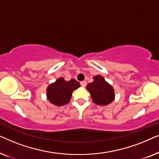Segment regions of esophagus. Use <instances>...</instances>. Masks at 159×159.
<instances>
[{
	"mask_svg": "<svg viewBox=\"0 0 159 159\" xmlns=\"http://www.w3.org/2000/svg\"><path fill=\"white\" fill-rule=\"evenodd\" d=\"M80 84H81V85L82 87H85L86 84H87V82L86 81H82L81 82H80Z\"/></svg>",
	"mask_w": 159,
	"mask_h": 159,
	"instance_id": "esophagus-1",
	"label": "esophagus"
}]
</instances>
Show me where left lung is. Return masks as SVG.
<instances>
[{
  "label": "left lung",
  "mask_w": 159,
  "mask_h": 159,
  "mask_svg": "<svg viewBox=\"0 0 159 159\" xmlns=\"http://www.w3.org/2000/svg\"><path fill=\"white\" fill-rule=\"evenodd\" d=\"M87 90L90 93L93 102L99 106H107L115 99V91L112 85L107 82L103 76L93 77V82L87 84Z\"/></svg>",
  "instance_id": "obj_1"
}]
</instances>
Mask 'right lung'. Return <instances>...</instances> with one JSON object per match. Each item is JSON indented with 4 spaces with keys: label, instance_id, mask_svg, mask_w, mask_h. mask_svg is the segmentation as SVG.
Returning <instances> with one entry per match:
<instances>
[{
    "label": "right lung",
    "instance_id": "add662e5",
    "mask_svg": "<svg viewBox=\"0 0 159 159\" xmlns=\"http://www.w3.org/2000/svg\"><path fill=\"white\" fill-rule=\"evenodd\" d=\"M80 87L79 82L75 79L66 81L64 77H59L48 86L47 99L56 106H64L70 101L73 91Z\"/></svg>",
    "mask_w": 159,
    "mask_h": 159
}]
</instances>
